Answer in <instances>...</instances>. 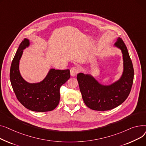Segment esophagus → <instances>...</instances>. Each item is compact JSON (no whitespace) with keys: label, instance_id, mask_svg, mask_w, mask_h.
I'll return each instance as SVG.
<instances>
[{"label":"esophagus","instance_id":"obj_1","mask_svg":"<svg viewBox=\"0 0 146 146\" xmlns=\"http://www.w3.org/2000/svg\"><path fill=\"white\" fill-rule=\"evenodd\" d=\"M80 71V68L78 66H74L72 67L71 70H70V73L71 75L72 76H75L77 74H78Z\"/></svg>","mask_w":146,"mask_h":146}]
</instances>
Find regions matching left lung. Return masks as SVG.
Segmentation results:
<instances>
[{
	"label": "left lung",
	"instance_id": "left-lung-1",
	"mask_svg": "<svg viewBox=\"0 0 146 146\" xmlns=\"http://www.w3.org/2000/svg\"><path fill=\"white\" fill-rule=\"evenodd\" d=\"M114 46L121 50L123 59V71L119 79L109 85L100 83L89 74L77 75L82 99L88 108L97 111L113 109L127 99L130 92L134 79V69L127 48L118 38Z\"/></svg>",
	"mask_w": 146,
	"mask_h": 146
}]
</instances>
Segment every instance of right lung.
<instances>
[{"label": "right lung", "instance_id": "add662e5", "mask_svg": "<svg viewBox=\"0 0 146 146\" xmlns=\"http://www.w3.org/2000/svg\"><path fill=\"white\" fill-rule=\"evenodd\" d=\"M30 42L25 38L20 44L12 62L10 80L12 88L21 103L28 110L36 112H46L54 110L60 100L61 85L70 78L69 70L50 69L45 78L39 82L25 81L19 71V62L25 49Z\"/></svg>", "mask_w": 146, "mask_h": 146}]
</instances>
